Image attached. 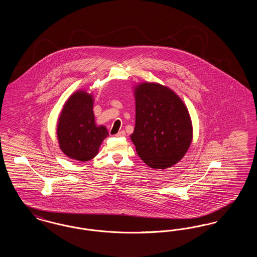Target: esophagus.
<instances>
[{"mask_svg": "<svg viewBox=\"0 0 257 257\" xmlns=\"http://www.w3.org/2000/svg\"><path fill=\"white\" fill-rule=\"evenodd\" d=\"M126 135V133L124 132V131H120V132H118L117 134L115 135L116 137H118V138H121V137H124Z\"/></svg>", "mask_w": 257, "mask_h": 257, "instance_id": "esophagus-1", "label": "esophagus"}]
</instances>
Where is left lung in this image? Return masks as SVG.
Masks as SVG:
<instances>
[{
    "label": "left lung",
    "mask_w": 257,
    "mask_h": 257,
    "mask_svg": "<svg viewBox=\"0 0 257 257\" xmlns=\"http://www.w3.org/2000/svg\"><path fill=\"white\" fill-rule=\"evenodd\" d=\"M133 88L136 124L130 138L137 153L151 169H169L192 144L189 110L171 88L159 83H139Z\"/></svg>",
    "instance_id": "left-lung-1"
}]
</instances>
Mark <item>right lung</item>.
Listing matches in <instances>:
<instances>
[{"label":"right lung","mask_w":257,"mask_h":257,"mask_svg":"<svg viewBox=\"0 0 257 257\" xmlns=\"http://www.w3.org/2000/svg\"><path fill=\"white\" fill-rule=\"evenodd\" d=\"M92 92L80 89L64 103L58 124L57 138L61 151L70 159L87 162L99 152L102 142L109 136L104 125L95 123Z\"/></svg>","instance_id":"1"}]
</instances>
